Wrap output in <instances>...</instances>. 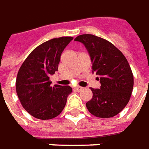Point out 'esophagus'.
<instances>
[{
  "label": "esophagus",
  "mask_w": 149,
  "mask_h": 149,
  "mask_svg": "<svg viewBox=\"0 0 149 149\" xmlns=\"http://www.w3.org/2000/svg\"><path fill=\"white\" fill-rule=\"evenodd\" d=\"M82 89H83V87H81V86H76V87H75V90L77 91H81L82 90Z\"/></svg>",
  "instance_id": "esophagus-1"
}]
</instances>
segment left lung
I'll return each mask as SVG.
<instances>
[{"label":"left lung","instance_id":"left-lung-1","mask_svg":"<svg viewBox=\"0 0 149 149\" xmlns=\"http://www.w3.org/2000/svg\"><path fill=\"white\" fill-rule=\"evenodd\" d=\"M90 54L92 72L100 77V89L91 88V100L86 103L91 114L99 118L118 115L130 101L134 76L125 55L108 40L93 34L77 36Z\"/></svg>","mask_w":149,"mask_h":149}]
</instances>
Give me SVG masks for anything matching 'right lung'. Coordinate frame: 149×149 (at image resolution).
I'll return each mask as SVG.
<instances>
[{
	"mask_svg": "<svg viewBox=\"0 0 149 149\" xmlns=\"http://www.w3.org/2000/svg\"><path fill=\"white\" fill-rule=\"evenodd\" d=\"M66 36L52 39L29 54L16 77V93L24 109L39 120H50L60 115L72 91L69 86H51L49 76L58 71L60 57L72 40Z\"/></svg>",
	"mask_w": 149,
	"mask_h": 149,
	"instance_id": "obj_1",
	"label": "right lung"
}]
</instances>
